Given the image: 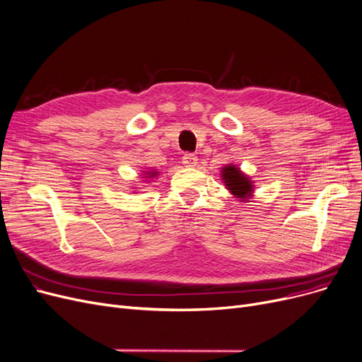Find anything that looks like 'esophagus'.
Segmentation results:
<instances>
[{
  "label": "esophagus",
  "instance_id": "esophagus-1",
  "mask_svg": "<svg viewBox=\"0 0 362 362\" xmlns=\"http://www.w3.org/2000/svg\"><path fill=\"white\" fill-rule=\"evenodd\" d=\"M182 163L186 167H195L197 163H198V156L194 155V153H185L183 158H182Z\"/></svg>",
  "mask_w": 362,
  "mask_h": 362
}]
</instances>
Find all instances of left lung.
<instances>
[{
    "label": "left lung",
    "mask_w": 362,
    "mask_h": 362,
    "mask_svg": "<svg viewBox=\"0 0 362 362\" xmlns=\"http://www.w3.org/2000/svg\"><path fill=\"white\" fill-rule=\"evenodd\" d=\"M222 180L226 186V189L230 191L235 198H240V201H247L251 194H253V182L250 180L248 176L240 170V167L228 164L222 168Z\"/></svg>",
    "instance_id": "obj_1"
}]
</instances>
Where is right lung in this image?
I'll return each mask as SVG.
<instances>
[{"instance_id": "1", "label": "right lung", "mask_w": 362, "mask_h": 362, "mask_svg": "<svg viewBox=\"0 0 362 362\" xmlns=\"http://www.w3.org/2000/svg\"><path fill=\"white\" fill-rule=\"evenodd\" d=\"M145 173L148 175V176H145V177H155V176H158V171H153V170H152V171H145Z\"/></svg>"}]
</instances>
